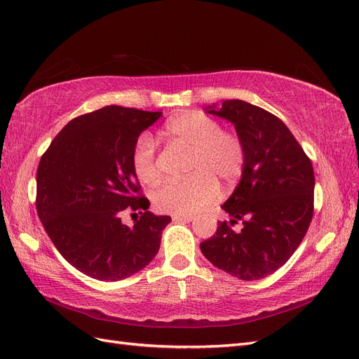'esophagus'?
<instances>
[{
  "label": "esophagus",
  "mask_w": 359,
  "mask_h": 359,
  "mask_svg": "<svg viewBox=\"0 0 359 359\" xmlns=\"http://www.w3.org/2000/svg\"><path fill=\"white\" fill-rule=\"evenodd\" d=\"M173 222H191L193 220V215H173L172 217Z\"/></svg>",
  "instance_id": "1"
}]
</instances>
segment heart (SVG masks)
Here are the masks:
<instances>
[{"label": "heart", "instance_id": "b5f03b06", "mask_svg": "<svg viewBox=\"0 0 359 359\" xmlns=\"http://www.w3.org/2000/svg\"><path fill=\"white\" fill-rule=\"evenodd\" d=\"M163 137L172 145L191 149V156L187 163V180L165 182L153 193L154 206L160 212H198L217 198L219 187L215 180L232 186L241 177L245 160L241 140L233 133L223 132L215 119L199 112L180 114L166 123ZM132 160L140 181L153 184L158 180L156 148L151 137L139 139Z\"/></svg>", "mask_w": 359, "mask_h": 359}]
</instances>
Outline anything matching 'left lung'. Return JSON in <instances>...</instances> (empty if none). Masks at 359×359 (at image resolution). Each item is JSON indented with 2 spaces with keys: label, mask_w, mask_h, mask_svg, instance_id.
<instances>
[{
  "label": "left lung",
  "mask_w": 359,
  "mask_h": 359,
  "mask_svg": "<svg viewBox=\"0 0 359 359\" xmlns=\"http://www.w3.org/2000/svg\"><path fill=\"white\" fill-rule=\"evenodd\" d=\"M206 112L235 126L244 147L241 180L222 208V222L203 243V256L241 280H259L283 266L306 236L313 217L314 172L286 124L262 107L224 100ZM243 222L241 231L231 226Z\"/></svg>",
  "instance_id": "obj_1"
}]
</instances>
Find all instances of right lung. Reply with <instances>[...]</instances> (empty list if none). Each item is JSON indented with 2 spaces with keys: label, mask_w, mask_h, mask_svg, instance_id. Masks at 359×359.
Instances as JSON below:
<instances>
[{
  "label": "right lung",
  "mask_w": 359,
  "mask_h": 359,
  "mask_svg": "<svg viewBox=\"0 0 359 359\" xmlns=\"http://www.w3.org/2000/svg\"><path fill=\"white\" fill-rule=\"evenodd\" d=\"M161 112L104 106L64 127L37 169V214L61 256L85 276L118 281L154 259L169 215L147 211L133 169L139 135ZM124 210L139 212L133 226Z\"/></svg>",
  "instance_id": "right-lung-1"
}]
</instances>
